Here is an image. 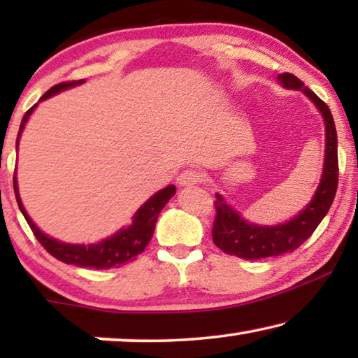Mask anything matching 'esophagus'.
Returning <instances> with one entry per match:
<instances>
[{
  "label": "esophagus",
  "instance_id": "34e87169",
  "mask_svg": "<svg viewBox=\"0 0 358 358\" xmlns=\"http://www.w3.org/2000/svg\"><path fill=\"white\" fill-rule=\"evenodd\" d=\"M202 173H200V171H197V169H185V171H182V174L179 176L178 178V182H179V185H195V184H199L200 180H202Z\"/></svg>",
  "mask_w": 358,
  "mask_h": 358
}]
</instances>
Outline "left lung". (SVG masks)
Instances as JSON below:
<instances>
[{
    "mask_svg": "<svg viewBox=\"0 0 358 358\" xmlns=\"http://www.w3.org/2000/svg\"><path fill=\"white\" fill-rule=\"evenodd\" d=\"M282 87L293 91H301L316 109L320 110L324 122V163L317 189L310 203L300 210L295 217L278 224H259L249 222L238 210L229 205L222 194H215L217 217L213 223V243L229 256H238L246 261L275 257L280 254L295 251L301 246L313 231L321 223V220L329 212L334 202L337 190V131L334 119L324 102L315 92L303 86V83L290 73H282L277 76Z\"/></svg>",
    "mask_w": 358,
    "mask_h": 358,
    "instance_id": "obj_1",
    "label": "left lung"
}]
</instances>
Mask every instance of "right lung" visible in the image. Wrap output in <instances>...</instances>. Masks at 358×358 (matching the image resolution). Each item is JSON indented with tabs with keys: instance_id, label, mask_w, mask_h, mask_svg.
<instances>
[{
	"instance_id": "right-lung-1",
	"label": "right lung",
	"mask_w": 358,
	"mask_h": 358,
	"mask_svg": "<svg viewBox=\"0 0 358 358\" xmlns=\"http://www.w3.org/2000/svg\"><path fill=\"white\" fill-rule=\"evenodd\" d=\"M83 83H85V80L73 81V83H62V85L53 86L52 90H48L45 94L41 97V101L38 102L45 101L52 96H57L58 92L62 91L80 86ZM38 102L36 106H32L31 109L26 112V115L22 117L21 127H19L17 140H16V148H19V140H21L24 127H26L27 120L31 119L32 112L36 110ZM14 192H16L19 210H21V213L24 215V218H26L27 224L31 227L32 233L36 234L38 243H41L53 257L65 264H73V266H80V267L110 268V267H119L125 262L135 261V257L145 251V248L148 246L151 236H153L155 224H156V220H158L159 212L166 207V203L169 202V199L176 194V185L171 184L168 187L161 189L158 192L151 195V197L134 213V217H131V223L129 227H122L119 231L110 234V236L101 239V241L97 243H90V244L65 243L43 233L42 229L32 222V218L29 217L27 210L24 208L21 195H19L16 173H14Z\"/></svg>"
}]
</instances>
